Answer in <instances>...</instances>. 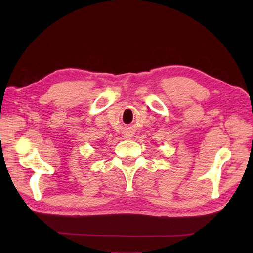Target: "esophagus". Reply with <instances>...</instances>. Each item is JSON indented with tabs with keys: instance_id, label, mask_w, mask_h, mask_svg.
I'll return each mask as SVG.
<instances>
[{
	"instance_id": "34e87169",
	"label": "esophagus",
	"mask_w": 253,
	"mask_h": 253,
	"mask_svg": "<svg viewBox=\"0 0 253 253\" xmlns=\"http://www.w3.org/2000/svg\"><path fill=\"white\" fill-rule=\"evenodd\" d=\"M125 136H126V137H132V133H131V132H127V133L125 134Z\"/></svg>"
}]
</instances>
